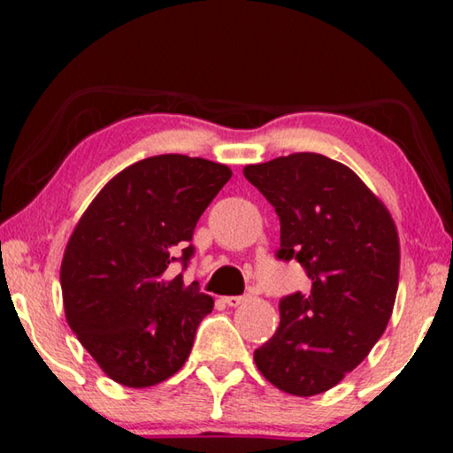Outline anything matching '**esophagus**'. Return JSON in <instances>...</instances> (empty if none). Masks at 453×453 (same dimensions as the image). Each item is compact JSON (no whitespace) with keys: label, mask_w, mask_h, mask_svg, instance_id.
Instances as JSON below:
<instances>
[{"label":"esophagus","mask_w":453,"mask_h":453,"mask_svg":"<svg viewBox=\"0 0 453 453\" xmlns=\"http://www.w3.org/2000/svg\"><path fill=\"white\" fill-rule=\"evenodd\" d=\"M226 303L228 307H237V305H241V303L245 301V296H225V299H222Z\"/></svg>","instance_id":"1"}]
</instances>
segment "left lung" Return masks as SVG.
<instances>
[{
  "label": "left lung",
  "mask_w": 453,
  "mask_h": 453,
  "mask_svg": "<svg viewBox=\"0 0 453 453\" xmlns=\"http://www.w3.org/2000/svg\"><path fill=\"white\" fill-rule=\"evenodd\" d=\"M243 175L280 219L276 256L296 259L311 280L280 301V326L253 361L282 392L324 394L386 332L398 293V228L361 177L324 154L247 165Z\"/></svg>",
  "instance_id": "obj_1"
}]
</instances>
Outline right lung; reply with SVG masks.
Listing matches in <instances>:
<instances>
[{
	"mask_svg": "<svg viewBox=\"0 0 453 453\" xmlns=\"http://www.w3.org/2000/svg\"><path fill=\"white\" fill-rule=\"evenodd\" d=\"M231 175L197 157L144 158L117 173L73 226L59 272L65 319L121 386H157L188 361L214 301L173 264L188 265L197 220Z\"/></svg>",
	"mask_w": 453,
	"mask_h": 453,
	"instance_id": "add662e5",
	"label": "right lung"
}]
</instances>
